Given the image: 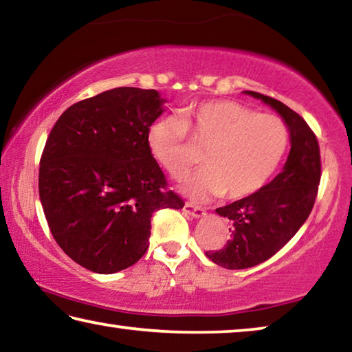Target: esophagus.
<instances>
[{
	"instance_id": "1",
	"label": "esophagus",
	"mask_w": 352,
	"mask_h": 352,
	"mask_svg": "<svg viewBox=\"0 0 352 352\" xmlns=\"http://www.w3.org/2000/svg\"><path fill=\"white\" fill-rule=\"evenodd\" d=\"M183 211L186 212V214H189V216H192V217H201V216H205V208H201V206H199V205H194V204H190V201H186V204H184V208H183Z\"/></svg>"
}]
</instances>
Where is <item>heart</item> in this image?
Masks as SVG:
<instances>
[{"instance_id": "b5f03b06", "label": "heart", "mask_w": 352, "mask_h": 352, "mask_svg": "<svg viewBox=\"0 0 352 352\" xmlns=\"http://www.w3.org/2000/svg\"><path fill=\"white\" fill-rule=\"evenodd\" d=\"M289 142L281 118L225 99L186 107L180 118H160L147 130L152 155L175 180L188 177L204 151L206 168L184 184L194 199L225 192L239 200L259 192L275 175Z\"/></svg>"}]
</instances>
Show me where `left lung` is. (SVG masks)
<instances>
[{"mask_svg": "<svg viewBox=\"0 0 352 352\" xmlns=\"http://www.w3.org/2000/svg\"><path fill=\"white\" fill-rule=\"evenodd\" d=\"M247 94L264 100L283 116L292 148L283 172L259 192L216 210L230 220L231 239L223 248L205 254L230 270L261 264L296 234L312 211L321 178L318 140L305 119L270 96L256 91Z\"/></svg>", "mask_w": 352, "mask_h": 352, "instance_id": "obj_1", "label": "left lung"}]
</instances>
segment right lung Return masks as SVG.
I'll list each match as a JSON object with an SVG mask.
<instances>
[{
    "instance_id": "right-lung-1",
    "label": "right lung",
    "mask_w": 352,
    "mask_h": 352,
    "mask_svg": "<svg viewBox=\"0 0 352 352\" xmlns=\"http://www.w3.org/2000/svg\"><path fill=\"white\" fill-rule=\"evenodd\" d=\"M163 102L155 90L113 88L71 105L47 136L38 170L45 217L58 247L94 273L138 262L152 214L184 206L147 144Z\"/></svg>"
}]
</instances>
